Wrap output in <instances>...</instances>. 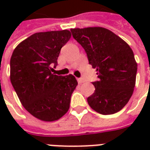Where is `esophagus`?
<instances>
[{
	"label": "esophagus",
	"instance_id": "obj_1",
	"mask_svg": "<svg viewBox=\"0 0 150 150\" xmlns=\"http://www.w3.org/2000/svg\"><path fill=\"white\" fill-rule=\"evenodd\" d=\"M77 80H78V83H79V84H81V83H84V80H83V79H78Z\"/></svg>",
	"mask_w": 150,
	"mask_h": 150
}]
</instances>
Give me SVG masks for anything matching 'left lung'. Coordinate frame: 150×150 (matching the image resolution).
<instances>
[{
    "label": "left lung",
    "mask_w": 150,
    "mask_h": 150,
    "mask_svg": "<svg viewBox=\"0 0 150 150\" xmlns=\"http://www.w3.org/2000/svg\"><path fill=\"white\" fill-rule=\"evenodd\" d=\"M84 49L99 80L88 98L89 106L102 115L114 114L129 102L136 83L137 64L132 49L113 32L103 27L71 29Z\"/></svg>",
    "instance_id": "1"
}]
</instances>
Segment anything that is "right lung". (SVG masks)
<instances>
[{
	"label": "right lung",
	"mask_w": 150,
	"mask_h": 150,
	"mask_svg": "<svg viewBox=\"0 0 150 150\" xmlns=\"http://www.w3.org/2000/svg\"><path fill=\"white\" fill-rule=\"evenodd\" d=\"M71 37L67 30L36 33L19 43L11 56L12 85L25 108L43 121H54L67 112L78 85L74 75L51 73Z\"/></svg>",
	"instance_id": "add662e5"
}]
</instances>
